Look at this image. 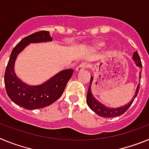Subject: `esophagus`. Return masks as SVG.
Here are the masks:
<instances>
[{
  "instance_id": "esophagus-1",
  "label": "esophagus",
  "mask_w": 149,
  "mask_h": 149,
  "mask_svg": "<svg viewBox=\"0 0 149 149\" xmlns=\"http://www.w3.org/2000/svg\"><path fill=\"white\" fill-rule=\"evenodd\" d=\"M88 67H89V64L87 63H82L76 68V71L77 72H81V71H84V69H86Z\"/></svg>"
}]
</instances>
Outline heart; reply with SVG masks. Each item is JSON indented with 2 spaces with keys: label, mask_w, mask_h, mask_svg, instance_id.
Wrapping results in <instances>:
<instances>
[{
  "label": "heart",
  "mask_w": 149,
  "mask_h": 149,
  "mask_svg": "<svg viewBox=\"0 0 149 149\" xmlns=\"http://www.w3.org/2000/svg\"><path fill=\"white\" fill-rule=\"evenodd\" d=\"M98 46H102V45H104V43H102V42L98 43Z\"/></svg>",
  "instance_id": "1"
}]
</instances>
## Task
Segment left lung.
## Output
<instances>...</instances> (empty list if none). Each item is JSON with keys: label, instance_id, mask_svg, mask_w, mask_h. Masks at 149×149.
I'll list each match as a JSON object with an SVG mask.
<instances>
[{"label": "left lung", "instance_id": "obj_1", "mask_svg": "<svg viewBox=\"0 0 149 149\" xmlns=\"http://www.w3.org/2000/svg\"><path fill=\"white\" fill-rule=\"evenodd\" d=\"M133 59L135 61V63L137 66L142 68L143 65H142L141 60H140V57H139V54H138L137 51L134 52V55H133ZM139 78H141V72H140V74H139ZM93 77H91L90 78V84H89V89H88L87 92V96H86V103H87L88 106L89 107V108L91 110L94 111L96 114H98L100 116H102L104 118H111V117H115L118 116H121L122 114H124L127 110V109L131 107V105L132 104L133 101H134L135 98L137 95L138 93H139V84L138 85L137 88H136V93H135V95L133 97L132 100H131L130 102H129L127 104L125 105V106H122L119 108H109L107 107L104 106L102 104H101L100 102H98L95 98H94L92 95V92H91V85H92V82H93Z\"/></svg>", "mask_w": 149, "mask_h": 149}]
</instances>
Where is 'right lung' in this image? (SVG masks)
<instances>
[{"label":"right lung","instance_id":"add662e5","mask_svg":"<svg viewBox=\"0 0 149 149\" xmlns=\"http://www.w3.org/2000/svg\"><path fill=\"white\" fill-rule=\"evenodd\" d=\"M52 41L49 31L42 30L27 36L15 46L10 54L4 74V84L9 98L15 104L27 110L42 108L52 104L63 95L73 69H65L56 74L39 86H28L18 78L14 72L15 59L30 43Z\"/></svg>","mask_w":149,"mask_h":149}]
</instances>
